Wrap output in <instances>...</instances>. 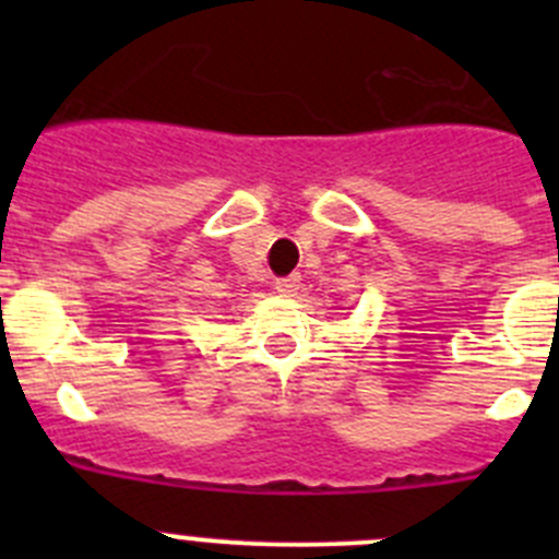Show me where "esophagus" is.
Instances as JSON below:
<instances>
[{
  "label": "esophagus",
  "mask_w": 559,
  "mask_h": 559,
  "mask_svg": "<svg viewBox=\"0 0 559 559\" xmlns=\"http://www.w3.org/2000/svg\"><path fill=\"white\" fill-rule=\"evenodd\" d=\"M300 289V275L292 273V275H284V278H275V292L284 297L295 295V292Z\"/></svg>",
  "instance_id": "obj_1"
}]
</instances>
